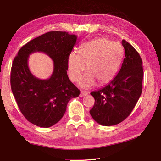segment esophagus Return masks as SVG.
<instances>
[{
    "label": "esophagus",
    "mask_w": 161,
    "mask_h": 161,
    "mask_svg": "<svg viewBox=\"0 0 161 161\" xmlns=\"http://www.w3.org/2000/svg\"><path fill=\"white\" fill-rule=\"evenodd\" d=\"M88 95V93H86V92H81V93H80V97H85V96H86V95Z\"/></svg>",
    "instance_id": "1"
}]
</instances>
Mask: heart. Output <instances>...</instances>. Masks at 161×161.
Listing matches in <instances>:
<instances>
[{"mask_svg": "<svg viewBox=\"0 0 161 161\" xmlns=\"http://www.w3.org/2000/svg\"><path fill=\"white\" fill-rule=\"evenodd\" d=\"M123 49L117 42L98 38L81 46L80 52H72L67 60L70 80L76 82L86 69L87 73L81 79L80 86L84 88L93 86L98 81L104 84L114 78L120 66Z\"/></svg>", "mask_w": 161, "mask_h": 161, "instance_id": "obj_1", "label": "heart"}]
</instances>
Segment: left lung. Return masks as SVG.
Segmentation results:
<instances>
[{
  "mask_svg": "<svg viewBox=\"0 0 161 161\" xmlns=\"http://www.w3.org/2000/svg\"><path fill=\"white\" fill-rule=\"evenodd\" d=\"M125 54L120 70L107 85L91 95L95 98L92 118L103 126L118 125L128 117L141 97L143 68L139 53L123 39Z\"/></svg>",
  "mask_w": 161,
  "mask_h": 161,
  "instance_id": "left-lung-1",
  "label": "left lung"
}]
</instances>
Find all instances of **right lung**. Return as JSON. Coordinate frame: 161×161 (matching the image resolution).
<instances>
[{"mask_svg":"<svg viewBox=\"0 0 161 161\" xmlns=\"http://www.w3.org/2000/svg\"><path fill=\"white\" fill-rule=\"evenodd\" d=\"M77 37L67 32H47L25 44L13 61L10 83L20 112L28 120L40 127L52 126L62 118L68 102L77 97L80 90L67 75V60ZM43 52L54 61L53 72L47 80L30 73V53Z\"/></svg>","mask_w":161,"mask_h":161,"instance_id":"obj_1","label":"right lung"}]
</instances>
